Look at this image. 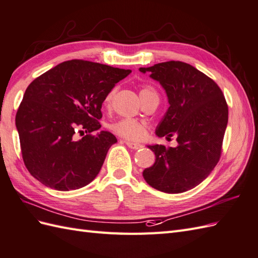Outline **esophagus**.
<instances>
[{
    "instance_id": "1",
    "label": "esophagus",
    "mask_w": 258,
    "mask_h": 258,
    "mask_svg": "<svg viewBox=\"0 0 258 258\" xmlns=\"http://www.w3.org/2000/svg\"><path fill=\"white\" fill-rule=\"evenodd\" d=\"M125 144H127V146L133 150H139V149L142 148L140 143H135V142H131V141H125Z\"/></svg>"
}]
</instances>
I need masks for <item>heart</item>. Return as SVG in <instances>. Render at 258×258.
<instances>
[{
  "label": "heart",
  "mask_w": 258,
  "mask_h": 258,
  "mask_svg": "<svg viewBox=\"0 0 258 258\" xmlns=\"http://www.w3.org/2000/svg\"><path fill=\"white\" fill-rule=\"evenodd\" d=\"M116 93V89H112L105 98V105H109L112 97ZM148 93H155L151 86H142L140 91V96L146 95ZM111 130L118 136L129 140H140L147 135L148 125L146 122L137 120V119H121L115 123L111 124Z\"/></svg>",
  "instance_id": "heart-1"
}]
</instances>
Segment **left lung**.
I'll return each mask as SVG.
<instances>
[{"label":"left lung","mask_w":258,"mask_h":258,"mask_svg":"<svg viewBox=\"0 0 258 258\" xmlns=\"http://www.w3.org/2000/svg\"><path fill=\"white\" fill-rule=\"evenodd\" d=\"M139 71L158 81L168 99L169 107L155 135L176 136L178 143L176 148L148 146L155 162L144 169L143 178L163 192L190 190L209 176L221 155L229 115L222 91L215 81L185 62H162Z\"/></svg>","instance_id":"obj_1"}]
</instances>
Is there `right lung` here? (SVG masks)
I'll use <instances>...</instances> for the list:
<instances>
[{"mask_svg": "<svg viewBox=\"0 0 258 258\" xmlns=\"http://www.w3.org/2000/svg\"><path fill=\"white\" fill-rule=\"evenodd\" d=\"M130 73L70 60L31 82L15 119L23 160L31 176L61 191L79 189L97 176L117 139L109 131L91 134L100 128V109L107 94ZM75 128L89 135L74 141Z\"/></svg>", "mask_w": 258, "mask_h": 258, "instance_id": "add662e5", "label": "right lung"}]
</instances>
